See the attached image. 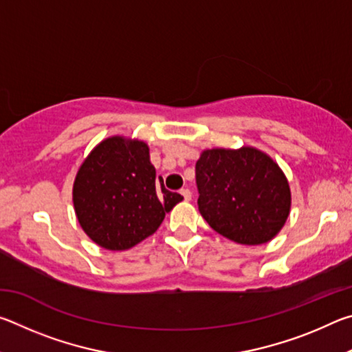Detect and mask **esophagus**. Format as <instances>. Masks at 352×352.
Here are the masks:
<instances>
[{"mask_svg": "<svg viewBox=\"0 0 352 352\" xmlns=\"http://www.w3.org/2000/svg\"><path fill=\"white\" fill-rule=\"evenodd\" d=\"M180 194L183 195V199L186 200V201H189L190 199H192V194H190V190H189V189H182V190H180Z\"/></svg>", "mask_w": 352, "mask_h": 352, "instance_id": "obj_1", "label": "esophagus"}]
</instances>
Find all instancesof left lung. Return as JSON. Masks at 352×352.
<instances>
[{"mask_svg": "<svg viewBox=\"0 0 352 352\" xmlns=\"http://www.w3.org/2000/svg\"><path fill=\"white\" fill-rule=\"evenodd\" d=\"M199 211L242 245H261L283 230L292 195L281 168L258 148H206L195 163Z\"/></svg>", "mask_w": 352, "mask_h": 352, "instance_id": "8db88e82", "label": "left lung"}]
</instances>
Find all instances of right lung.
Instances as JSON below:
<instances>
[{
  "instance_id": "obj_1",
  "label": "right lung",
  "mask_w": 352,
  "mask_h": 352,
  "mask_svg": "<svg viewBox=\"0 0 352 352\" xmlns=\"http://www.w3.org/2000/svg\"><path fill=\"white\" fill-rule=\"evenodd\" d=\"M183 197L155 182L144 141L110 136L88 153L77 170L73 204L90 239L122 252L152 236Z\"/></svg>"
}]
</instances>
